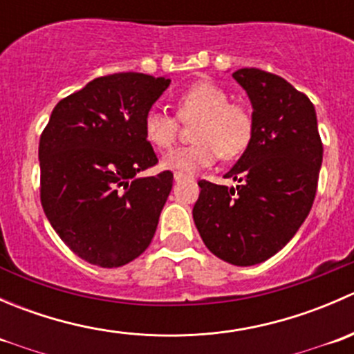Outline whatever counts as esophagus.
<instances>
[{
	"mask_svg": "<svg viewBox=\"0 0 354 354\" xmlns=\"http://www.w3.org/2000/svg\"><path fill=\"white\" fill-rule=\"evenodd\" d=\"M183 180H194V178L188 176V174L180 173V171H178V173H174V181H176V183H180V181H183Z\"/></svg>",
	"mask_w": 354,
	"mask_h": 354,
	"instance_id": "34e87169",
	"label": "esophagus"
}]
</instances>
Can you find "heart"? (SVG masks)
<instances>
[{"instance_id": "b5f03b06", "label": "heart", "mask_w": 354, "mask_h": 354, "mask_svg": "<svg viewBox=\"0 0 354 354\" xmlns=\"http://www.w3.org/2000/svg\"><path fill=\"white\" fill-rule=\"evenodd\" d=\"M178 116L183 121L198 120L194 138L197 142L164 156L167 169L197 173L226 159L240 157L253 138V116L245 106L231 104L226 91L214 84H195L178 95ZM144 135L149 144L167 151L178 137V120L160 109H151L144 118Z\"/></svg>"}]
</instances>
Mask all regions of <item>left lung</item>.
I'll return each mask as SVG.
<instances>
[{"label": "left lung", "instance_id": "obj_1", "mask_svg": "<svg viewBox=\"0 0 354 354\" xmlns=\"http://www.w3.org/2000/svg\"><path fill=\"white\" fill-rule=\"evenodd\" d=\"M233 78L252 102L253 138L224 174L240 185L198 181L194 221L214 255L246 267L276 255L306 219L324 147L315 108L289 82L259 68H241Z\"/></svg>", "mask_w": 354, "mask_h": 354}]
</instances>
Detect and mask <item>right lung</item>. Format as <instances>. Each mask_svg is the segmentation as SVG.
Returning <instances> with one entry per match:
<instances>
[{
    "label": "right lung",
    "instance_id": "1",
    "mask_svg": "<svg viewBox=\"0 0 354 354\" xmlns=\"http://www.w3.org/2000/svg\"><path fill=\"white\" fill-rule=\"evenodd\" d=\"M169 84L166 77L114 73L53 109L39 142L41 203L53 230L85 262L121 267L154 238L173 173H138L157 164L144 118Z\"/></svg>",
    "mask_w": 354,
    "mask_h": 354
}]
</instances>
